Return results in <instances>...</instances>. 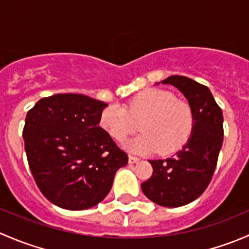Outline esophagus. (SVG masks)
<instances>
[{"label": "esophagus", "mask_w": 249, "mask_h": 249, "mask_svg": "<svg viewBox=\"0 0 249 249\" xmlns=\"http://www.w3.org/2000/svg\"><path fill=\"white\" fill-rule=\"evenodd\" d=\"M140 161V158L135 157V155H129V162L130 164H135V162Z\"/></svg>", "instance_id": "1"}]
</instances>
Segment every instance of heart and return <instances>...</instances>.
I'll use <instances>...</instances> for the list:
<instances>
[{
    "instance_id": "b5f03b06",
    "label": "heart",
    "mask_w": 249,
    "mask_h": 249,
    "mask_svg": "<svg viewBox=\"0 0 249 249\" xmlns=\"http://www.w3.org/2000/svg\"><path fill=\"white\" fill-rule=\"evenodd\" d=\"M143 134L129 143L132 152L161 155L175 153L185 144L194 127V113L188 102L160 89L139 92L127 104L109 105L100 115V125L113 140L123 142L139 129Z\"/></svg>"
}]
</instances>
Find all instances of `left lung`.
Segmentation results:
<instances>
[{
    "label": "left lung",
    "mask_w": 249,
    "mask_h": 249,
    "mask_svg": "<svg viewBox=\"0 0 249 249\" xmlns=\"http://www.w3.org/2000/svg\"><path fill=\"white\" fill-rule=\"evenodd\" d=\"M161 83L184 95L194 113V127L190 140L175 157L149 160L153 175L141 188L153 202L179 207L196 200L212 179L223 144V113L206 85L184 76H171Z\"/></svg>",
    "instance_id": "1"
}]
</instances>
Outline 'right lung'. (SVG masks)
<instances>
[{
	"instance_id": "add662e5",
	"label": "right lung",
	"mask_w": 249,
	"mask_h": 249,
	"mask_svg": "<svg viewBox=\"0 0 249 249\" xmlns=\"http://www.w3.org/2000/svg\"><path fill=\"white\" fill-rule=\"evenodd\" d=\"M107 105L83 94L39 100L25 118L22 137L42 194L66 210H87L108 194L127 154L99 126Z\"/></svg>"
}]
</instances>
